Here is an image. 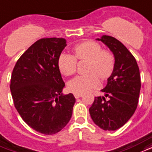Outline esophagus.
Wrapping results in <instances>:
<instances>
[{
	"label": "esophagus",
	"instance_id": "esophagus-1",
	"mask_svg": "<svg viewBox=\"0 0 152 152\" xmlns=\"http://www.w3.org/2000/svg\"><path fill=\"white\" fill-rule=\"evenodd\" d=\"M74 96L76 98H80V96H82V94H80V93H74Z\"/></svg>",
	"mask_w": 152,
	"mask_h": 152
}]
</instances>
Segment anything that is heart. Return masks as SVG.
<instances>
[{
  "instance_id": "1",
  "label": "heart",
  "mask_w": 152,
  "mask_h": 152,
  "mask_svg": "<svg viewBox=\"0 0 152 152\" xmlns=\"http://www.w3.org/2000/svg\"><path fill=\"white\" fill-rule=\"evenodd\" d=\"M73 56L62 53L58 59L60 72L67 76H72L76 71L77 60H87L86 72L68 82V89L74 93H84L98 85V76L102 80L108 79L112 75L115 66V59L110 51L103 50L97 42L84 41L74 46Z\"/></svg>"
}]
</instances>
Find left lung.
<instances>
[{
    "mask_svg": "<svg viewBox=\"0 0 152 152\" xmlns=\"http://www.w3.org/2000/svg\"><path fill=\"white\" fill-rule=\"evenodd\" d=\"M102 41L114 55L115 66L102 89L104 96H96L89 113L93 122L104 130H116L132 117L139 103L141 79L135 58L113 37L102 36Z\"/></svg>",
    "mask_w": 152,
    "mask_h": 152,
    "instance_id": "left-lung-1",
    "label": "left lung"
}]
</instances>
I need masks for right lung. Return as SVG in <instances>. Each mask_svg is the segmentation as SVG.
Returning <instances> with one entry per match:
<instances>
[{
  "instance_id": "right-lung-1",
  "label": "right lung",
  "mask_w": 152,
  "mask_h": 152,
  "mask_svg": "<svg viewBox=\"0 0 152 152\" xmlns=\"http://www.w3.org/2000/svg\"><path fill=\"white\" fill-rule=\"evenodd\" d=\"M65 47L64 39H39L19 58L11 76L16 110L29 126L43 134H54L64 127L76 102L73 94L62 93L65 84L58 59Z\"/></svg>"
}]
</instances>
